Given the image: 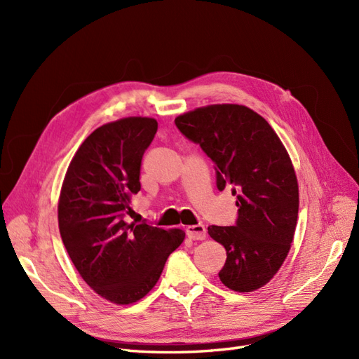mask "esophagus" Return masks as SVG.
I'll use <instances>...</instances> for the list:
<instances>
[{"label": "esophagus", "mask_w": 359, "mask_h": 359, "mask_svg": "<svg viewBox=\"0 0 359 359\" xmlns=\"http://www.w3.org/2000/svg\"><path fill=\"white\" fill-rule=\"evenodd\" d=\"M186 233L190 238V240H205L206 238V229L203 224H191L186 227Z\"/></svg>", "instance_id": "1"}]
</instances>
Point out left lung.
I'll list each match as a JSON object with an SVG mask.
<instances>
[{
	"label": "left lung",
	"instance_id": "1",
	"mask_svg": "<svg viewBox=\"0 0 359 359\" xmlns=\"http://www.w3.org/2000/svg\"><path fill=\"white\" fill-rule=\"evenodd\" d=\"M175 124L214 161L219 190L232 186L236 196V224L208 227L226 248L222 283L235 292L260 289L283 265L298 220V180L283 142L243 104L196 107Z\"/></svg>",
	"mask_w": 359,
	"mask_h": 359
}]
</instances>
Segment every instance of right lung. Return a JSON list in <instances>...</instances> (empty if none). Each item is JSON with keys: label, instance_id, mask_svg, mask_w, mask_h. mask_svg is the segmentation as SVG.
Wrapping results in <instances>:
<instances>
[{"label": "right lung", "instance_id": "right-lung-1", "mask_svg": "<svg viewBox=\"0 0 359 359\" xmlns=\"http://www.w3.org/2000/svg\"><path fill=\"white\" fill-rule=\"evenodd\" d=\"M157 126L154 118L127 116L95 128L73 156L60 191V233L74 268L118 306L142 299L186 238L181 229L123 219L140 190V161Z\"/></svg>", "mask_w": 359, "mask_h": 359}]
</instances>
